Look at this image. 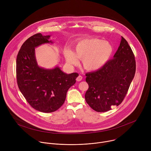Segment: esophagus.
I'll use <instances>...</instances> for the list:
<instances>
[{
    "mask_svg": "<svg viewBox=\"0 0 151 151\" xmlns=\"http://www.w3.org/2000/svg\"><path fill=\"white\" fill-rule=\"evenodd\" d=\"M82 79V76H81V75H79L77 78H76V81H81V80Z\"/></svg>",
    "mask_w": 151,
    "mask_h": 151,
    "instance_id": "34e87169",
    "label": "esophagus"
}]
</instances>
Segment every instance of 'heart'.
Here are the masks:
<instances>
[{
	"label": "heart",
	"instance_id": "obj_1",
	"mask_svg": "<svg viewBox=\"0 0 151 151\" xmlns=\"http://www.w3.org/2000/svg\"><path fill=\"white\" fill-rule=\"evenodd\" d=\"M114 52L111 43L97 37H89L77 42L75 53L70 50H64L68 63L76 65L78 59L82 60L84 69L89 72L100 70L109 62Z\"/></svg>",
	"mask_w": 151,
	"mask_h": 151
}]
</instances>
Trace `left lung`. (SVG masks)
I'll return each instance as SVG.
<instances>
[{
    "mask_svg": "<svg viewBox=\"0 0 151 151\" xmlns=\"http://www.w3.org/2000/svg\"><path fill=\"white\" fill-rule=\"evenodd\" d=\"M136 72L134 54L122 36L120 45L106 65L99 70L86 73L88 89L86 102L96 112H104L123 101Z\"/></svg>",
    "mask_w": 151,
    "mask_h": 151,
    "instance_id": "obj_1",
    "label": "left lung"
}]
</instances>
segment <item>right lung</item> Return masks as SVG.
<instances>
[{"mask_svg": "<svg viewBox=\"0 0 151 151\" xmlns=\"http://www.w3.org/2000/svg\"><path fill=\"white\" fill-rule=\"evenodd\" d=\"M50 36L37 33L30 37L21 47L16 61L17 84L21 93L35 109L44 113L60 108L79 76L77 73L66 74L57 66L48 69L37 65L35 48L52 43Z\"/></svg>", "mask_w": 151, "mask_h": 151, "instance_id": "obj_1", "label": "right lung"}]
</instances>
